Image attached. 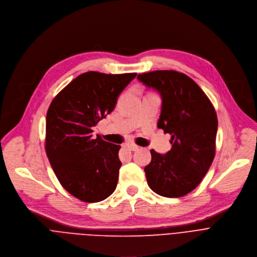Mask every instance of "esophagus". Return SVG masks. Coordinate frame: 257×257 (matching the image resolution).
Returning <instances> with one entry per match:
<instances>
[{
	"label": "esophagus",
	"mask_w": 257,
	"mask_h": 257,
	"mask_svg": "<svg viewBox=\"0 0 257 257\" xmlns=\"http://www.w3.org/2000/svg\"><path fill=\"white\" fill-rule=\"evenodd\" d=\"M127 148H128L131 151H138L140 147H139V146H137V145L132 144V145H128V146H127Z\"/></svg>",
	"instance_id": "esophagus-1"
}]
</instances>
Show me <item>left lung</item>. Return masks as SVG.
Here are the masks:
<instances>
[{"label": "left lung", "mask_w": 257, "mask_h": 257, "mask_svg": "<svg viewBox=\"0 0 257 257\" xmlns=\"http://www.w3.org/2000/svg\"><path fill=\"white\" fill-rule=\"evenodd\" d=\"M162 98L158 127L171 135L165 155L151 150L145 167L150 188L165 197L192 191L209 171L216 154L218 118L212 102L199 86L176 71H154L138 76Z\"/></svg>", "instance_id": "obj_1"}]
</instances>
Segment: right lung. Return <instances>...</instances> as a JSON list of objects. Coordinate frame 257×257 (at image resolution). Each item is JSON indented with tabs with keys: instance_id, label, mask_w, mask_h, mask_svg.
Segmentation results:
<instances>
[{
	"instance_id": "obj_1",
	"label": "right lung",
	"mask_w": 257,
	"mask_h": 257,
	"mask_svg": "<svg viewBox=\"0 0 257 257\" xmlns=\"http://www.w3.org/2000/svg\"><path fill=\"white\" fill-rule=\"evenodd\" d=\"M136 73L87 72L51 101L46 114L45 151L62 186L85 202L107 198L117 185L120 146L93 138V126L115 107Z\"/></svg>"
}]
</instances>
